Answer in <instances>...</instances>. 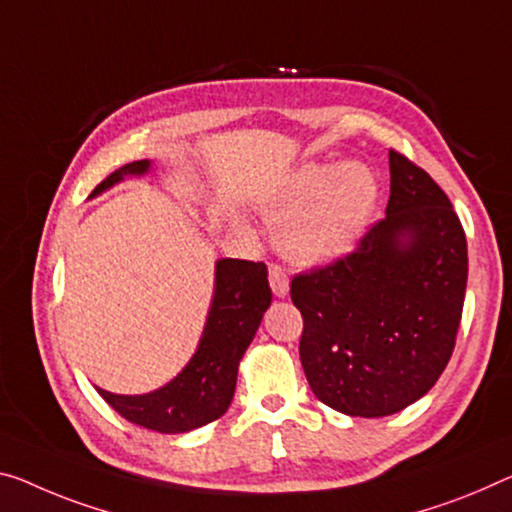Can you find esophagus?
<instances>
[{"label": "esophagus", "mask_w": 512, "mask_h": 512, "mask_svg": "<svg viewBox=\"0 0 512 512\" xmlns=\"http://www.w3.org/2000/svg\"><path fill=\"white\" fill-rule=\"evenodd\" d=\"M267 279H270V286H272V293L277 297H283L288 293V270L286 267H281L277 263L270 265V272H267Z\"/></svg>", "instance_id": "34e87169"}]
</instances>
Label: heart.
<instances>
[{
	"label": "heart",
	"mask_w": 512,
	"mask_h": 512,
	"mask_svg": "<svg viewBox=\"0 0 512 512\" xmlns=\"http://www.w3.org/2000/svg\"><path fill=\"white\" fill-rule=\"evenodd\" d=\"M377 199V183L361 164L320 167L309 164L270 203L279 219L277 240L283 254L302 263H325L355 247Z\"/></svg>",
	"instance_id": "heart-1"
}]
</instances>
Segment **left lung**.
<instances>
[{
	"label": "left lung",
	"instance_id": "left-lung-1",
	"mask_svg": "<svg viewBox=\"0 0 512 512\" xmlns=\"http://www.w3.org/2000/svg\"><path fill=\"white\" fill-rule=\"evenodd\" d=\"M389 171L387 217L350 254L290 281L313 393L366 419L405 410L439 380L467 288V238L448 196L393 148Z\"/></svg>",
	"mask_w": 512,
	"mask_h": 512
}]
</instances>
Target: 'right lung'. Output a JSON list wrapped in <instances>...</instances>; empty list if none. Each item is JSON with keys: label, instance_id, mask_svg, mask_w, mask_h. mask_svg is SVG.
<instances>
[{"label": "right lung", "instance_id": "obj_1", "mask_svg": "<svg viewBox=\"0 0 512 512\" xmlns=\"http://www.w3.org/2000/svg\"><path fill=\"white\" fill-rule=\"evenodd\" d=\"M146 160L130 162L107 176L91 194H100L123 176L144 174ZM272 302L265 263L224 258L217 263L215 297L199 350L167 387L146 396H116L98 389L123 419L155 432H187L206 426L229 410L238 364L249 348L263 313Z\"/></svg>", "mask_w": 512, "mask_h": 512}]
</instances>
